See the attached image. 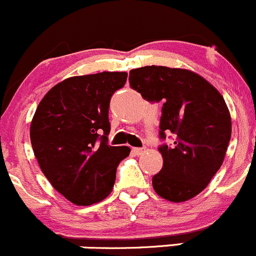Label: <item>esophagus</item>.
I'll use <instances>...</instances> for the list:
<instances>
[{
	"mask_svg": "<svg viewBox=\"0 0 256 256\" xmlns=\"http://www.w3.org/2000/svg\"><path fill=\"white\" fill-rule=\"evenodd\" d=\"M145 150H146L145 148H134L132 152H135L136 155H142L145 152Z\"/></svg>",
	"mask_w": 256,
	"mask_h": 256,
	"instance_id": "34e87169",
	"label": "esophagus"
}]
</instances>
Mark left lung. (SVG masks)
Returning a JSON list of instances; mask_svg holds the SVG:
<instances>
[{
    "label": "left lung",
    "instance_id": "left-lung-1",
    "mask_svg": "<svg viewBox=\"0 0 256 256\" xmlns=\"http://www.w3.org/2000/svg\"><path fill=\"white\" fill-rule=\"evenodd\" d=\"M130 86L148 101H163L159 148L163 168L152 176L158 196L186 202L200 194L224 163L231 138V116L221 93L196 72L149 66L130 70Z\"/></svg>",
    "mask_w": 256,
    "mask_h": 256
}]
</instances>
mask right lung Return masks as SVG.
Wrapping results in <instances>:
<instances>
[{
  "label": "right lung",
  "mask_w": 256,
  "mask_h": 256,
  "mask_svg": "<svg viewBox=\"0 0 256 256\" xmlns=\"http://www.w3.org/2000/svg\"><path fill=\"white\" fill-rule=\"evenodd\" d=\"M126 72L76 76L42 97L30 125L40 169L54 190L77 206L101 202L111 193L116 168L130 148L110 146L108 107Z\"/></svg>",
  "instance_id": "1"
}]
</instances>
